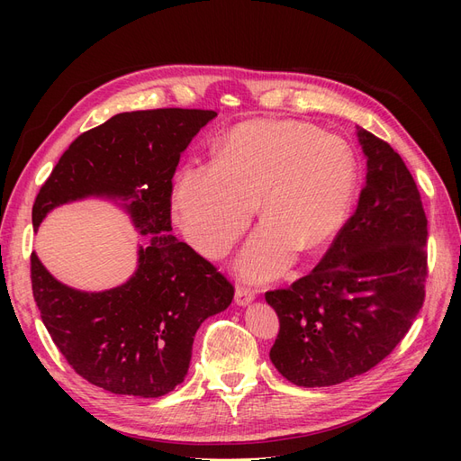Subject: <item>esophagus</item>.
Listing matches in <instances>:
<instances>
[{"label": "esophagus", "mask_w": 461, "mask_h": 461, "mask_svg": "<svg viewBox=\"0 0 461 461\" xmlns=\"http://www.w3.org/2000/svg\"><path fill=\"white\" fill-rule=\"evenodd\" d=\"M254 298H256V290L248 288V286H239L234 292V302H236V305H242V308L248 303H252Z\"/></svg>", "instance_id": "obj_1"}]
</instances>
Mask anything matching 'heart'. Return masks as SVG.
Instances as JSON below:
<instances>
[{"label": "heart", "mask_w": 461, "mask_h": 461, "mask_svg": "<svg viewBox=\"0 0 461 461\" xmlns=\"http://www.w3.org/2000/svg\"><path fill=\"white\" fill-rule=\"evenodd\" d=\"M357 163L342 138L294 121H249L229 131L213 163L186 165L175 180V213L209 258L227 254L252 222L263 225L239 259L248 278H273L346 225Z\"/></svg>", "instance_id": "obj_1"}]
</instances>
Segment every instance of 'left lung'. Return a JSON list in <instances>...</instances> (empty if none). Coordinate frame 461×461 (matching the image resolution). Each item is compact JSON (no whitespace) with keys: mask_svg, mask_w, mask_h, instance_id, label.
Segmentation results:
<instances>
[{"mask_svg":"<svg viewBox=\"0 0 461 461\" xmlns=\"http://www.w3.org/2000/svg\"><path fill=\"white\" fill-rule=\"evenodd\" d=\"M367 159L356 213L317 267L265 300L281 329L269 357L296 386L364 375L406 337L425 300L427 217L406 163L357 127Z\"/></svg>","mask_w":461,"mask_h":461,"instance_id":"1","label":"left lung"}]
</instances>
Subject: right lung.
<instances>
[{"label": "right lung", "instance_id": "add662e5", "mask_svg": "<svg viewBox=\"0 0 461 461\" xmlns=\"http://www.w3.org/2000/svg\"><path fill=\"white\" fill-rule=\"evenodd\" d=\"M215 111L119 113L68 146L32 207V225L68 202H121L136 230L138 265L127 283L85 292L59 283L36 254L32 294L55 346L82 379L113 394L159 398L185 381L196 330L225 312L232 285L171 234V178Z\"/></svg>", "mask_w": 461, "mask_h": 461}]
</instances>
